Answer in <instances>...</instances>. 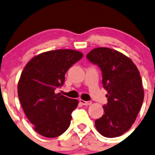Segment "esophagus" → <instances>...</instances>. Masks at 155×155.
<instances>
[{
    "label": "esophagus",
    "mask_w": 155,
    "mask_h": 155,
    "mask_svg": "<svg viewBox=\"0 0 155 155\" xmlns=\"http://www.w3.org/2000/svg\"><path fill=\"white\" fill-rule=\"evenodd\" d=\"M79 103L84 106H88V105H91V101H85L82 99L79 100Z\"/></svg>",
    "instance_id": "esophagus-1"
}]
</instances>
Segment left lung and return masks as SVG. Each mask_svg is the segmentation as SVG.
I'll return each instance as SVG.
<instances>
[{"label": "left lung", "mask_w": 155, "mask_h": 155, "mask_svg": "<svg viewBox=\"0 0 155 155\" xmlns=\"http://www.w3.org/2000/svg\"><path fill=\"white\" fill-rule=\"evenodd\" d=\"M91 63L102 71V82L107 91L104 114L95 121V127L108 138L120 137L135 121L144 99L142 79L130 58L109 48H95L87 54Z\"/></svg>", "instance_id": "obj_1"}]
</instances>
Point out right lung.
Listing matches in <instances>:
<instances>
[{"label":"right lung","instance_id":"right-lung-1","mask_svg":"<svg viewBox=\"0 0 155 155\" xmlns=\"http://www.w3.org/2000/svg\"><path fill=\"white\" fill-rule=\"evenodd\" d=\"M82 57L73 49L46 51L31 58L21 72L18 99L34 130L43 137H59L70 126L79 101L54 91L63 85L68 69Z\"/></svg>","mask_w":155,"mask_h":155}]
</instances>
